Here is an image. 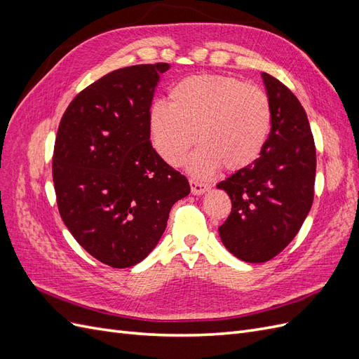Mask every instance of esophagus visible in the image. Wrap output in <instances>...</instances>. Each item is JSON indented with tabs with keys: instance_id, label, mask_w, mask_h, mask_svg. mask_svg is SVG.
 I'll return each instance as SVG.
<instances>
[{
	"instance_id": "34e87169",
	"label": "esophagus",
	"mask_w": 359,
	"mask_h": 359,
	"mask_svg": "<svg viewBox=\"0 0 359 359\" xmlns=\"http://www.w3.org/2000/svg\"><path fill=\"white\" fill-rule=\"evenodd\" d=\"M190 187H191V193L193 194H202V193H205L206 190L210 189L208 184L196 181V180H190Z\"/></svg>"
}]
</instances>
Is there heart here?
I'll list each match as a JSON object with an SVG mask.
<instances>
[{
	"label": "heart",
	"instance_id": "heart-1",
	"mask_svg": "<svg viewBox=\"0 0 359 359\" xmlns=\"http://www.w3.org/2000/svg\"><path fill=\"white\" fill-rule=\"evenodd\" d=\"M149 135L157 154L180 166L196 142L189 161L194 175L208 177L222 165L240 170L260 156L271 128V103L256 85L223 74L184 78L168 93V104L149 111Z\"/></svg>",
	"mask_w": 359,
	"mask_h": 359
}]
</instances>
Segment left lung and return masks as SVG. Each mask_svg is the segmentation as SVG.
<instances>
[{"label":"left lung","mask_w":359,"mask_h":359,"mask_svg":"<svg viewBox=\"0 0 359 359\" xmlns=\"http://www.w3.org/2000/svg\"><path fill=\"white\" fill-rule=\"evenodd\" d=\"M271 103V132L252 165L217 184L232 201L219 227L224 247L244 262L273 259L295 238L311 208L316 147L297 95L262 73Z\"/></svg>","instance_id":"8db88e82"}]
</instances>
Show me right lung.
Segmentation results:
<instances>
[{
	"instance_id": "obj_1",
	"label": "right lung",
	"mask_w": 359,
	"mask_h": 359,
	"mask_svg": "<svg viewBox=\"0 0 359 359\" xmlns=\"http://www.w3.org/2000/svg\"><path fill=\"white\" fill-rule=\"evenodd\" d=\"M168 62L104 74L74 97L53 147L52 178L64 224L86 252L112 268L144 260L166 229L187 178L149 140V109Z\"/></svg>"
}]
</instances>
